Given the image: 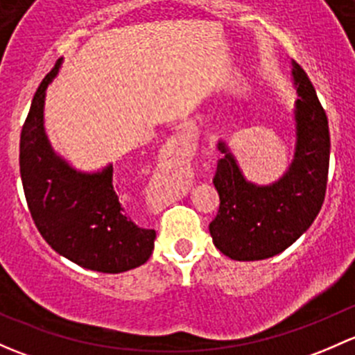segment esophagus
I'll use <instances>...</instances> for the list:
<instances>
[{
  "label": "esophagus",
  "mask_w": 355,
  "mask_h": 355,
  "mask_svg": "<svg viewBox=\"0 0 355 355\" xmlns=\"http://www.w3.org/2000/svg\"><path fill=\"white\" fill-rule=\"evenodd\" d=\"M193 148H195V140H193L191 135L186 133V131L178 133L169 144V150L176 153V155H188Z\"/></svg>",
  "instance_id": "34e87169"
}]
</instances>
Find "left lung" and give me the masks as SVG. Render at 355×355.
I'll return each mask as SVG.
<instances>
[{
    "instance_id": "1",
    "label": "left lung",
    "mask_w": 355,
    "mask_h": 355,
    "mask_svg": "<svg viewBox=\"0 0 355 355\" xmlns=\"http://www.w3.org/2000/svg\"><path fill=\"white\" fill-rule=\"evenodd\" d=\"M295 101V152L291 167L270 186L246 181L232 153L218 141L214 184L218 211L210 222L215 248L237 261L272 258L299 239L324 202L330 164V130L306 71L292 61Z\"/></svg>"
}]
</instances>
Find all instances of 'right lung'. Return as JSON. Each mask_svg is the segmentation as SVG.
I'll use <instances>...</instances> for the list:
<instances>
[{
	"instance_id": "obj_1",
	"label": "right lung",
	"mask_w": 355,
	"mask_h": 355,
	"mask_svg": "<svg viewBox=\"0 0 355 355\" xmlns=\"http://www.w3.org/2000/svg\"><path fill=\"white\" fill-rule=\"evenodd\" d=\"M58 67L39 85L20 135V176L32 220L56 253L83 268H137L150 258L155 231L128 217L112 166L78 173L54 153L44 133V97Z\"/></svg>"
}]
</instances>
